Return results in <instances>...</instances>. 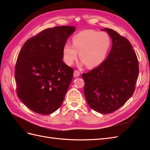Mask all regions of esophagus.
I'll return each instance as SVG.
<instances>
[{
    "instance_id": "1",
    "label": "esophagus",
    "mask_w": 150,
    "mask_h": 150,
    "mask_svg": "<svg viewBox=\"0 0 150 150\" xmlns=\"http://www.w3.org/2000/svg\"><path fill=\"white\" fill-rule=\"evenodd\" d=\"M80 76V72L78 71H74V78H78Z\"/></svg>"
}]
</instances>
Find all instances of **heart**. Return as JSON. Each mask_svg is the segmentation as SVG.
Instances as JSON below:
<instances>
[{
    "label": "heart",
    "mask_w": 150,
    "mask_h": 150,
    "mask_svg": "<svg viewBox=\"0 0 150 150\" xmlns=\"http://www.w3.org/2000/svg\"><path fill=\"white\" fill-rule=\"evenodd\" d=\"M111 38L106 33L94 30L79 32L72 38V44L63 47V57L67 65H72L79 57L81 65L96 67L104 62L111 46Z\"/></svg>",
    "instance_id": "obj_1"
}]
</instances>
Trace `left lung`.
Returning <instances> with one entry per match:
<instances>
[{
  "label": "left lung",
  "mask_w": 150,
  "mask_h": 150,
  "mask_svg": "<svg viewBox=\"0 0 150 150\" xmlns=\"http://www.w3.org/2000/svg\"><path fill=\"white\" fill-rule=\"evenodd\" d=\"M112 46L101 64L82 77L84 93L93 110L108 114L118 110L132 96L139 74V64L132 45L116 31L105 28Z\"/></svg>",
  "instance_id": "1"
}]
</instances>
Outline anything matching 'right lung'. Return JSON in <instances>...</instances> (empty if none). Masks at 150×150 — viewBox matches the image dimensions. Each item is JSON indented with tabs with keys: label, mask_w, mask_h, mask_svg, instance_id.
Instances as JSON below:
<instances>
[{
	"label": "right lung",
	"mask_w": 150,
	"mask_h": 150,
	"mask_svg": "<svg viewBox=\"0 0 150 150\" xmlns=\"http://www.w3.org/2000/svg\"><path fill=\"white\" fill-rule=\"evenodd\" d=\"M76 30L57 26L27 40L17 57L15 70L18 97L30 110L49 115L60 108L73 77L63 62V47Z\"/></svg>",
	"instance_id": "1"
}]
</instances>
